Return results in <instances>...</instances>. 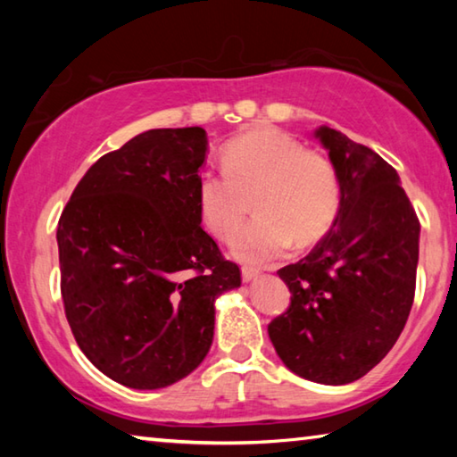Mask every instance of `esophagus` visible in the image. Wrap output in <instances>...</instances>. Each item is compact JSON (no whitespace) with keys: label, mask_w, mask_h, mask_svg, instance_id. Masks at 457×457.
Wrapping results in <instances>:
<instances>
[{"label":"esophagus","mask_w":457,"mask_h":457,"mask_svg":"<svg viewBox=\"0 0 457 457\" xmlns=\"http://www.w3.org/2000/svg\"><path fill=\"white\" fill-rule=\"evenodd\" d=\"M258 276H260L258 270H253V268H242V278H244V282H252V280H256Z\"/></svg>","instance_id":"esophagus-1"}]
</instances>
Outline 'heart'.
<instances>
[{"label":"heart","mask_w":457,"mask_h":457,"mask_svg":"<svg viewBox=\"0 0 457 457\" xmlns=\"http://www.w3.org/2000/svg\"><path fill=\"white\" fill-rule=\"evenodd\" d=\"M221 171L204 173L197 210L204 226L228 242L236 236L252 199L256 218L231 244L247 264H268L294 247H306L337 220L340 185L327 154L303 149L278 129H253L221 149Z\"/></svg>","instance_id":"1"}]
</instances>
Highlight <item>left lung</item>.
<instances>
[{
    "mask_svg": "<svg viewBox=\"0 0 457 457\" xmlns=\"http://www.w3.org/2000/svg\"><path fill=\"white\" fill-rule=\"evenodd\" d=\"M316 137L338 173V215L306 258L278 270L290 306L268 335L292 373L346 385L378 365L405 327L420 220L397 171L373 149L328 127Z\"/></svg>",
    "mask_w": 457,
    "mask_h": 457,
    "instance_id": "8db88e82",
    "label": "left lung"
}]
</instances>
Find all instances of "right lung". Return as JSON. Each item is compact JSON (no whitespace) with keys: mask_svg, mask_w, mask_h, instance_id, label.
Wrapping results in <instances>:
<instances>
[{"mask_svg":"<svg viewBox=\"0 0 457 457\" xmlns=\"http://www.w3.org/2000/svg\"><path fill=\"white\" fill-rule=\"evenodd\" d=\"M201 127L153 129L106 153L58 221L60 292L80 351L130 389L187 377L213 340L215 298L242 284L201 229Z\"/></svg>","mask_w":457,"mask_h":457,"instance_id":"1","label":"right lung"}]
</instances>
